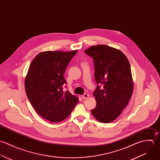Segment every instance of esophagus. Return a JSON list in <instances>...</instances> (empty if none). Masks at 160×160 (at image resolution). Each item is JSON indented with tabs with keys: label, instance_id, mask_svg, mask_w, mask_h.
Segmentation results:
<instances>
[{
	"label": "esophagus",
	"instance_id": "1",
	"mask_svg": "<svg viewBox=\"0 0 160 160\" xmlns=\"http://www.w3.org/2000/svg\"><path fill=\"white\" fill-rule=\"evenodd\" d=\"M81 98H82V99H87V98H89V94H84V95L81 96Z\"/></svg>",
	"mask_w": 160,
	"mask_h": 160
}]
</instances>
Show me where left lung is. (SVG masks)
Returning <instances> with one entry per match:
<instances>
[{
  "label": "left lung",
  "instance_id": "1",
  "mask_svg": "<svg viewBox=\"0 0 160 160\" xmlns=\"http://www.w3.org/2000/svg\"><path fill=\"white\" fill-rule=\"evenodd\" d=\"M84 52L94 59L95 80L102 84L94 92L96 107L91 110L102 123L115 120L128 104L133 90L130 62L120 50L106 45L92 46Z\"/></svg>",
  "mask_w": 160,
  "mask_h": 160
}]
</instances>
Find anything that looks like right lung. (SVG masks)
I'll use <instances>...</instances> for the list:
<instances>
[{"label": "right lung", "mask_w": 160, "mask_h": 160, "mask_svg": "<svg viewBox=\"0 0 160 160\" xmlns=\"http://www.w3.org/2000/svg\"><path fill=\"white\" fill-rule=\"evenodd\" d=\"M77 50L47 51L32 61L25 79L28 100L36 112L51 122L66 118L78 102V98L63 91L64 73Z\"/></svg>", "instance_id": "obj_1"}]
</instances>
